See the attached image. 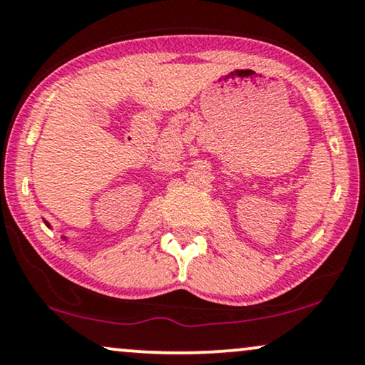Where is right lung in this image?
<instances>
[{
    "instance_id": "right-lung-1",
    "label": "right lung",
    "mask_w": 365,
    "mask_h": 365,
    "mask_svg": "<svg viewBox=\"0 0 365 365\" xmlns=\"http://www.w3.org/2000/svg\"><path fill=\"white\" fill-rule=\"evenodd\" d=\"M45 225H46V226H48V228H50V225H48V223H46V221H45ZM63 240H67V238H65V236H63Z\"/></svg>"
}]
</instances>
